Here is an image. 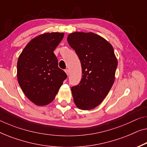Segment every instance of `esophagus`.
Here are the masks:
<instances>
[{
	"label": "esophagus",
	"instance_id": "34e87169",
	"mask_svg": "<svg viewBox=\"0 0 147 147\" xmlns=\"http://www.w3.org/2000/svg\"><path fill=\"white\" fill-rule=\"evenodd\" d=\"M65 72L66 73V74H67V75L68 76L69 75V69H65Z\"/></svg>",
	"mask_w": 147,
	"mask_h": 147
}]
</instances>
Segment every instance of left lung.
I'll return each instance as SVG.
<instances>
[{"mask_svg": "<svg viewBox=\"0 0 147 147\" xmlns=\"http://www.w3.org/2000/svg\"><path fill=\"white\" fill-rule=\"evenodd\" d=\"M67 42L81 61L82 78L71 87L76 106L79 109H93L102 103L115 80L118 61L111 44L94 33L74 32Z\"/></svg>", "mask_w": 147, "mask_h": 147, "instance_id": "1", "label": "left lung"}]
</instances>
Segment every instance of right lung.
<instances>
[{
  "mask_svg": "<svg viewBox=\"0 0 147 147\" xmlns=\"http://www.w3.org/2000/svg\"><path fill=\"white\" fill-rule=\"evenodd\" d=\"M63 36V33L57 32L38 35L27 43L18 59V82L35 105L51 103L67 78L53 53Z\"/></svg>",
  "mask_w": 147,
  "mask_h": 147,
  "instance_id": "obj_1",
  "label": "right lung"
}]
</instances>
